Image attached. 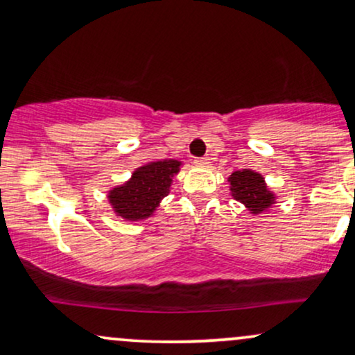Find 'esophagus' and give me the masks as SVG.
Returning <instances> with one entry per match:
<instances>
[{
	"mask_svg": "<svg viewBox=\"0 0 355 355\" xmlns=\"http://www.w3.org/2000/svg\"><path fill=\"white\" fill-rule=\"evenodd\" d=\"M195 164L200 165V167H206L209 164V159L208 157H198V159H195Z\"/></svg>",
	"mask_w": 355,
	"mask_h": 355,
	"instance_id": "34e87169",
	"label": "esophagus"
}]
</instances>
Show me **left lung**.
<instances>
[{"instance_id":"left-lung-1","label":"left lung","mask_w":355,"mask_h":355,"mask_svg":"<svg viewBox=\"0 0 355 355\" xmlns=\"http://www.w3.org/2000/svg\"><path fill=\"white\" fill-rule=\"evenodd\" d=\"M231 193L237 201L245 205L252 214H259L270 208L275 201V195L268 191L263 177L254 170H237L230 177Z\"/></svg>"}]
</instances>
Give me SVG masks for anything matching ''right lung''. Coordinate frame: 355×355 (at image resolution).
Returning a JSON list of instances; mask_svg holds the SVG:
<instances>
[{
    "label": "right lung",
    "mask_w": 355,
    "mask_h": 355,
    "mask_svg": "<svg viewBox=\"0 0 355 355\" xmlns=\"http://www.w3.org/2000/svg\"><path fill=\"white\" fill-rule=\"evenodd\" d=\"M180 165L182 162L170 159L139 167L131 180L113 188L107 195L114 213L128 221L149 218L160 200L168 195L172 178L178 173Z\"/></svg>",
    "instance_id": "add662e5"
}]
</instances>
